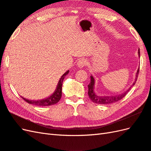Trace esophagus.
Masks as SVG:
<instances>
[{"label":"esophagus","instance_id":"1","mask_svg":"<svg viewBox=\"0 0 151 151\" xmlns=\"http://www.w3.org/2000/svg\"><path fill=\"white\" fill-rule=\"evenodd\" d=\"M86 65V60L84 58L80 59L78 62H77V65H78V67L80 68L84 67Z\"/></svg>","mask_w":151,"mask_h":151}]
</instances>
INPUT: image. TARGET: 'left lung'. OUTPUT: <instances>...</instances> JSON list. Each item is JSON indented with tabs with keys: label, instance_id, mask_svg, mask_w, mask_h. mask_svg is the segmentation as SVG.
<instances>
[{
	"label": "left lung",
	"instance_id": "left-lung-1",
	"mask_svg": "<svg viewBox=\"0 0 151 151\" xmlns=\"http://www.w3.org/2000/svg\"><path fill=\"white\" fill-rule=\"evenodd\" d=\"M138 56L139 57H140V52H139V49H138ZM138 73H139V68L138 69V71L136 72V78H135V81L134 82L132 83V85L129 87V88L125 91L123 93L117 94V95H111V96H99L97 95V94L94 92V83H95V80H94V77L91 75V82L88 85V94L91 100L93 102L96 103V104H112L116 102L118 100H121L128 93L129 91V90L131 88V87L134 85L136 80H137L138 78Z\"/></svg>",
	"mask_w": 151,
	"mask_h": 151
}]
</instances>
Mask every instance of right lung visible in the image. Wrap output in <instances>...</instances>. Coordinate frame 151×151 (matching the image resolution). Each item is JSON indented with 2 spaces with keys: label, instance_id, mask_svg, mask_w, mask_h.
<instances>
[{
  "label": "right lung",
  "instance_id": "add662e5",
  "mask_svg": "<svg viewBox=\"0 0 151 151\" xmlns=\"http://www.w3.org/2000/svg\"><path fill=\"white\" fill-rule=\"evenodd\" d=\"M69 71H66L64 75H63L61 78H60V80L58 82L57 88H56L55 91L53 92L51 96H48L47 98H45V99H42V100H29L26 99L25 98H23L22 99L25 100L28 104L35 105V106H52V105H54L58 102L59 100H60L61 96H62V83L64 81L65 76L67 75L69 73Z\"/></svg>",
  "mask_w": 151,
  "mask_h": 151
}]
</instances>
